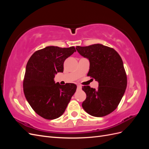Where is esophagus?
Masks as SVG:
<instances>
[{
  "instance_id": "1",
  "label": "esophagus",
  "mask_w": 149,
  "mask_h": 149,
  "mask_svg": "<svg viewBox=\"0 0 149 149\" xmlns=\"http://www.w3.org/2000/svg\"><path fill=\"white\" fill-rule=\"evenodd\" d=\"M77 88H78V89H81L82 86H81V85H78V86H77Z\"/></svg>"
}]
</instances>
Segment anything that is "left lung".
<instances>
[{"label":"left lung","mask_w":149,"mask_h":149,"mask_svg":"<svg viewBox=\"0 0 149 149\" xmlns=\"http://www.w3.org/2000/svg\"><path fill=\"white\" fill-rule=\"evenodd\" d=\"M76 49L89 61L88 76L99 83L97 89L89 86H83L86 94L83 108L94 117L109 114L119 105L127 87V76L121 57L114 49L101 44L76 46Z\"/></svg>","instance_id":"8db88e82"}]
</instances>
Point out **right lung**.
I'll return each mask as SVG.
<instances>
[{"label":"right lung","instance_id":"obj_1","mask_svg":"<svg viewBox=\"0 0 149 149\" xmlns=\"http://www.w3.org/2000/svg\"><path fill=\"white\" fill-rule=\"evenodd\" d=\"M75 52L74 47L49 46L35 52L28 61L24 94L31 108L44 119L60 117L76 91L77 86L73 83L61 85L54 81L57 73L63 72L65 60Z\"/></svg>","mask_w":149,"mask_h":149}]
</instances>
